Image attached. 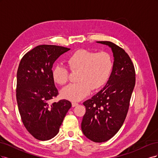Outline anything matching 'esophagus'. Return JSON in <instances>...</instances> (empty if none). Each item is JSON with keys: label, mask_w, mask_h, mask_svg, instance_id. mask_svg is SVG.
Instances as JSON below:
<instances>
[{"label": "esophagus", "mask_w": 158, "mask_h": 158, "mask_svg": "<svg viewBox=\"0 0 158 158\" xmlns=\"http://www.w3.org/2000/svg\"><path fill=\"white\" fill-rule=\"evenodd\" d=\"M78 106V103H76V102H73V103H72V106H73V107H76V106Z\"/></svg>", "instance_id": "1"}]
</instances>
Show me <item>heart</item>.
Returning <instances> with one entry per match:
<instances>
[{
  "label": "heart",
  "instance_id": "obj_1",
  "mask_svg": "<svg viewBox=\"0 0 158 158\" xmlns=\"http://www.w3.org/2000/svg\"><path fill=\"white\" fill-rule=\"evenodd\" d=\"M67 64L72 71H78L77 81L61 90L64 99L76 102L88 95L92 89H98L109 79L113 69L111 56L106 52L79 49L70 55ZM52 78L57 84L64 85L69 80V72L65 66L58 64L52 71Z\"/></svg>",
  "mask_w": 158,
  "mask_h": 158
}]
</instances>
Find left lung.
I'll list each match as a JSON object with an SVG mask.
<instances>
[{
    "instance_id": "obj_1",
    "label": "left lung",
    "mask_w": 158,
    "mask_h": 158,
    "mask_svg": "<svg viewBox=\"0 0 158 158\" xmlns=\"http://www.w3.org/2000/svg\"><path fill=\"white\" fill-rule=\"evenodd\" d=\"M111 48L114 62L106 85L83 103L85 113L81 124L84 135L95 142L115 135L125 120L135 85V70L130 56L111 41H97Z\"/></svg>"
}]
</instances>
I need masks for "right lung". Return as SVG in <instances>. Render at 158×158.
I'll return each instance as SVG.
<instances>
[{
	"instance_id": "1",
	"label": "right lung",
	"mask_w": 158,
	"mask_h": 158,
	"mask_svg": "<svg viewBox=\"0 0 158 158\" xmlns=\"http://www.w3.org/2000/svg\"><path fill=\"white\" fill-rule=\"evenodd\" d=\"M70 49L57 45H38L21 59L17 71L16 100L23 125L39 140H48L59 131L71 107L66 99L50 104L59 94L52 78L55 61Z\"/></svg>"
}]
</instances>
